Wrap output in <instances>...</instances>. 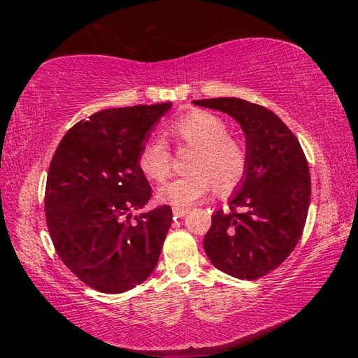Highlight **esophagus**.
I'll return each mask as SVG.
<instances>
[{"mask_svg": "<svg viewBox=\"0 0 358 358\" xmlns=\"http://www.w3.org/2000/svg\"><path fill=\"white\" fill-rule=\"evenodd\" d=\"M172 213H173L175 217H183V216L189 213V208H187V207H173Z\"/></svg>", "mask_w": 358, "mask_h": 358, "instance_id": "esophagus-1", "label": "esophagus"}]
</instances>
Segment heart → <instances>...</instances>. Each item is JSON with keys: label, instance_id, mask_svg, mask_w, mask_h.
<instances>
[{"label": "heart", "instance_id": "b5f03b06", "mask_svg": "<svg viewBox=\"0 0 358 358\" xmlns=\"http://www.w3.org/2000/svg\"><path fill=\"white\" fill-rule=\"evenodd\" d=\"M173 132L187 147L196 148L189 162L191 173L175 178L159 189L164 202L187 207L211 189L227 196L243 183L250 171L251 157L243 142L229 136V126L210 112H194L178 120ZM138 166L148 178L164 181L172 172V153L161 137L143 145Z\"/></svg>", "mask_w": 358, "mask_h": 358}]
</instances>
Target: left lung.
Returning a JSON list of instances; mask_svg holds the SVG:
<instances>
[{
    "instance_id": "1",
    "label": "left lung",
    "mask_w": 358,
    "mask_h": 358,
    "mask_svg": "<svg viewBox=\"0 0 358 358\" xmlns=\"http://www.w3.org/2000/svg\"><path fill=\"white\" fill-rule=\"evenodd\" d=\"M192 102L237 120L251 157L229 210L211 216L205 252L224 273L257 280L278 268L301 238L311 199L306 156L292 131L268 108L238 98Z\"/></svg>"
}]
</instances>
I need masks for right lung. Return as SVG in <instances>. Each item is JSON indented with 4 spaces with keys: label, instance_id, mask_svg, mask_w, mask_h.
Segmentation results:
<instances>
[{
    "label": "right lung",
    "instance_id": "1",
    "mask_svg": "<svg viewBox=\"0 0 358 358\" xmlns=\"http://www.w3.org/2000/svg\"><path fill=\"white\" fill-rule=\"evenodd\" d=\"M171 102L107 108L76 123L48 167L45 220L55 251L78 280L104 294L126 292L153 273L172 210L148 203L138 156Z\"/></svg>",
    "mask_w": 358,
    "mask_h": 358
}]
</instances>
